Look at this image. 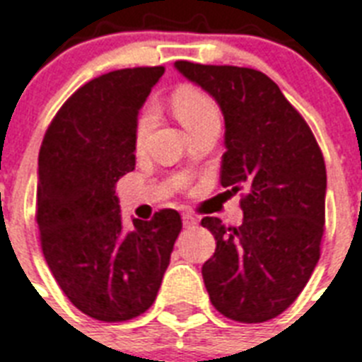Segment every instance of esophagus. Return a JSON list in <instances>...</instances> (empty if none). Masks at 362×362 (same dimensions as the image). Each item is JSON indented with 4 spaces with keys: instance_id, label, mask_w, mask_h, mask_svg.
Segmentation results:
<instances>
[{
    "instance_id": "1",
    "label": "esophagus",
    "mask_w": 362,
    "mask_h": 362,
    "mask_svg": "<svg viewBox=\"0 0 362 362\" xmlns=\"http://www.w3.org/2000/svg\"><path fill=\"white\" fill-rule=\"evenodd\" d=\"M182 221H184V226L186 227H193V226H197V218L192 214V212H184L182 214Z\"/></svg>"
}]
</instances>
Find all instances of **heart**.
Instances as JSON below:
<instances>
[{
    "mask_svg": "<svg viewBox=\"0 0 362 362\" xmlns=\"http://www.w3.org/2000/svg\"><path fill=\"white\" fill-rule=\"evenodd\" d=\"M173 109H175V115L178 116V120L182 122L184 127H189L195 122H199L201 118H204L206 115H212L216 112L214 103L210 101L209 95H204L201 90L193 86H180L176 88V92L173 93ZM148 124H150V110H144L136 125V136L141 141V136L144 135Z\"/></svg>",
    "mask_w": 362,
    "mask_h": 362,
    "instance_id": "obj_1",
    "label": "heart"
}]
</instances>
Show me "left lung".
I'll return each instance as SVG.
<instances>
[{
	"label": "left lung",
	"mask_w": 362,
	"mask_h": 362,
	"mask_svg": "<svg viewBox=\"0 0 362 362\" xmlns=\"http://www.w3.org/2000/svg\"><path fill=\"white\" fill-rule=\"evenodd\" d=\"M210 93L226 120L221 186L246 189L242 226L203 218L216 238L203 264L214 308L240 323H263L295 303L320 261L327 170L304 118L261 71L176 62Z\"/></svg>",
	"instance_id": "1"
}]
</instances>
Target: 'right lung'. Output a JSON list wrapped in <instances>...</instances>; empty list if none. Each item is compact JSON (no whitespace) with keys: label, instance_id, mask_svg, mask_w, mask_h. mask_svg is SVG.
I'll list each match as a JSON object with an SVG mask.
<instances>
[{"label":"right lung","instance_id":"obj_1","mask_svg":"<svg viewBox=\"0 0 362 362\" xmlns=\"http://www.w3.org/2000/svg\"><path fill=\"white\" fill-rule=\"evenodd\" d=\"M163 73L161 65L120 69L78 88L39 152L42 255L65 297L107 323L152 306L182 229L173 209L125 229L116 197V182L135 169L139 110Z\"/></svg>","mask_w":362,"mask_h":362}]
</instances>
